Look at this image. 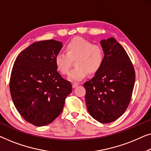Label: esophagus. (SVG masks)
<instances>
[{"label": "esophagus", "instance_id": "1", "mask_svg": "<svg viewBox=\"0 0 151 151\" xmlns=\"http://www.w3.org/2000/svg\"><path fill=\"white\" fill-rule=\"evenodd\" d=\"M78 85H79V83H78L74 82L73 83V88H76V87L77 86H78Z\"/></svg>", "mask_w": 151, "mask_h": 151}]
</instances>
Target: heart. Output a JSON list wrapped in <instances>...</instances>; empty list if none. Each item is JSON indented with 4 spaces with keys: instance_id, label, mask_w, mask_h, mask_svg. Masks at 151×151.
Masks as SVG:
<instances>
[{
    "instance_id": "1",
    "label": "heart",
    "mask_w": 151,
    "mask_h": 151,
    "mask_svg": "<svg viewBox=\"0 0 151 151\" xmlns=\"http://www.w3.org/2000/svg\"><path fill=\"white\" fill-rule=\"evenodd\" d=\"M65 52H59L55 57L56 68L61 75L69 73L75 61L76 67L70 72L69 78L79 81L83 78L88 73L95 75L101 69L105 61V51L99 44L82 37H74L65 46Z\"/></svg>"
}]
</instances>
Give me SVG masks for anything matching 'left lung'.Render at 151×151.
<instances>
[{"label": "left lung", "instance_id": "obj_1", "mask_svg": "<svg viewBox=\"0 0 151 151\" xmlns=\"http://www.w3.org/2000/svg\"><path fill=\"white\" fill-rule=\"evenodd\" d=\"M105 51L101 69L83 84L88 112L106 124L120 118L130 103L135 73L124 48L114 37L101 41Z\"/></svg>", "mask_w": 151, "mask_h": 151}]
</instances>
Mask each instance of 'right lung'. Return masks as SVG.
I'll list each match as a JSON object with an SVG mask.
<instances>
[{
	"instance_id": "right-lung-1",
	"label": "right lung",
	"mask_w": 151,
	"mask_h": 151,
	"mask_svg": "<svg viewBox=\"0 0 151 151\" xmlns=\"http://www.w3.org/2000/svg\"><path fill=\"white\" fill-rule=\"evenodd\" d=\"M62 46L54 40L35 42L18 55L13 65L9 81L12 101L21 116L35 126L53 122L73 90L55 63Z\"/></svg>"
}]
</instances>
